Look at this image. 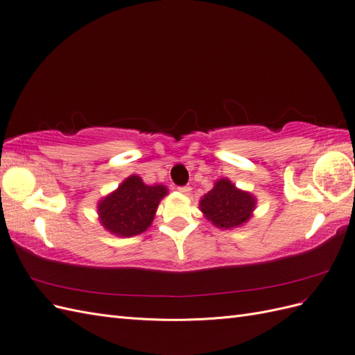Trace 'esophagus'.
I'll return each mask as SVG.
<instances>
[{
	"label": "esophagus",
	"instance_id": "esophagus-1",
	"mask_svg": "<svg viewBox=\"0 0 355 355\" xmlns=\"http://www.w3.org/2000/svg\"><path fill=\"white\" fill-rule=\"evenodd\" d=\"M178 189H179V192H182V194H185V196H188L191 192V187H179Z\"/></svg>",
	"mask_w": 355,
	"mask_h": 355
}]
</instances>
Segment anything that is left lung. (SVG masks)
<instances>
[{"label": "left lung", "mask_w": 355, "mask_h": 355, "mask_svg": "<svg viewBox=\"0 0 355 355\" xmlns=\"http://www.w3.org/2000/svg\"><path fill=\"white\" fill-rule=\"evenodd\" d=\"M254 204L256 201L249 192L237 189L228 179H220L202 197L200 209L214 227L228 230L249 220Z\"/></svg>", "instance_id": "left-lung-1"}]
</instances>
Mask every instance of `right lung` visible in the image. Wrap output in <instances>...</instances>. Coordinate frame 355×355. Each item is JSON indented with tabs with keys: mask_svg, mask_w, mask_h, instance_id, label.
<instances>
[{
	"mask_svg": "<svg viewBox=\"0 0 355 355\" xmlns=\"http://www.w3.org/2000/svg\"><path fill=\"white\" fill-rule=\"evenodd\" d=\"M167 194L163 185H145L139 176L127 178L111 196L98 206L99 218L110 232L132 237L153 223L159 200Z\"/></svg>",
	"mask_w": 355,
	"mask_h": 355,
	"instance_id": "add662e5",
	"label": "right lung"
}]
</instances>
